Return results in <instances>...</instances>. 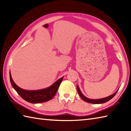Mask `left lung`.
Segmentation results:
<instances>
[{
  "instance_id": "left-lung-1",
  "label": "left lung",
  "mask_w": 131,
  "mask_h": 131,
  "mask_svg": "<svg viewBox=\"0 0 131 131\" xmlns=\"http://www.w3.org/2000/svg\"><path fill=\"white\" fill-rule=\"evenodd\" d=\"M77 91H78V93L79 94V95H80V97L82 98V99L83 101H84L85 102H87L88 103H92V104H101V103H103L105 102H107L109 101L110 100H111L112 98L114 95H116V94L117 93V92L118 91V90L115 93H113V94H112L110 96H108L106 98H101V99H98V100H91V99H89L88 98H87L86 97H85L84 95L82 93V92L81 91V90H79V88L78 87V86H77Z\"/></svg>"
}]
</instances>
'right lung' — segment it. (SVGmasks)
<instances>
[{
  "instance_id": "add662e5",
  "label": "right lung",
  "mask_w": 131,
  "mask_h": 131,
  "mask_svg": "<svg viewBox=\"0 0 131 131\" xmlns=\"http://www.w3.org/2000/svg\"><path fill=\"white\" fill-rule=\"evenodd\" d=\"M9 75L12 87L23 100L31 103H43L52 100L56 94L63 78V77L60 78L47 88L37 91H28L20 88L15 83L12 79L10 72Z\"/></svg>"
}]
</instances>
